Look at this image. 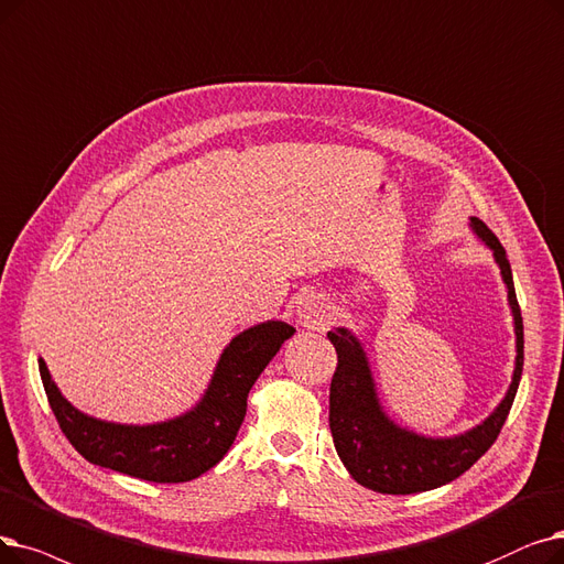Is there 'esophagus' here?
I'll return each instance as SVG.
<instances>
[{
    "label": "esophagus",
    "instance_id": "esophagus-1",
    "mask_svg": "<svg viewBox=\"0 0 564 564\" xmlns=\"http://www.w3.org/2000/svg\"><path fill=\"white\" fill-rule=\"evenodd\" d=\"M295 317H297V323L304 327L323 325V321L327 317V302L323 300V295L304 292V295L295 302Z\"/></svg>",
    "mask_w": 564,
    "mask_h": 564
}]
</instances>
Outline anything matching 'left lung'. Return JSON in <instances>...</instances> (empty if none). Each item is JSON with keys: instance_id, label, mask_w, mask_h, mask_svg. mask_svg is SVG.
Segmentation results:
<instances>
[{"instance_id": "obj_1", "label": "left lung", "mask_w": 564, "mask_h": 564, "mask_svg": "<svg viewBox=\"0 0 564 564\" xmlns=\"http://www.w3.org/2000/svg\"><path fill=\"white\" fill-rule=\"evenodd\" d=\"M470 228L494 251L507 285V302L513 315V334H517L511 384L505 399L481 424L452 437H429L399 426L382 410L371 364L359 338L346 327L327 332L338 355L329 387V429L334 447L352 479L371 491L410 496L454 481L465 470H470L496 443L517 397L523 371V317L517 290H513L511 267L502 243L484 221L470 216Z\"/></svg>"}]
</instances>
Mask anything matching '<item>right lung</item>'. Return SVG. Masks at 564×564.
Returning a JSON list of instances; mask_svg holds the SVG:
<instances>
[{"instance_id":"add662e5","label":"right lung","mask_w":564,"mask_h":564,"mask_svg":"<svg viewBox=\"0 0 564 564\" xmlns=\"http://www.w3.org/2000/svg\"><path fill=\"white\" fill-rule=\"evenodd\" d=\"M295 334L283 321H267L237 334L216 361L203 399L180 417L156 424H117L73 408L45 361L39 371L59 429L89 463L115 473L177 484L200 477L226 456L247 414V397L283 343Z\"/></svg>"}]
</instances>
